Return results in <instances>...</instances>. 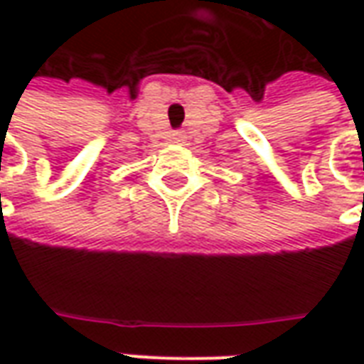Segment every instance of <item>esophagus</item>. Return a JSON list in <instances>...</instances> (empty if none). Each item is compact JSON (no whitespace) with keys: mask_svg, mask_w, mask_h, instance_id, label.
<instances>
[{"mask_svg":"<svg viewBox=\"0 0 364 364\" xmlns=\"http://www.w3.org/2000/svg\"><path fill=\"white\" fill-rule=\"evenodd\" d=\"M183 138H185V136H183L181 132H175V134H173L175 142H183Z\"/></svg>","mask_w":364,"mask_h":364,"instance_id":"34e87169","label":"esophagus"}]
</instances>
